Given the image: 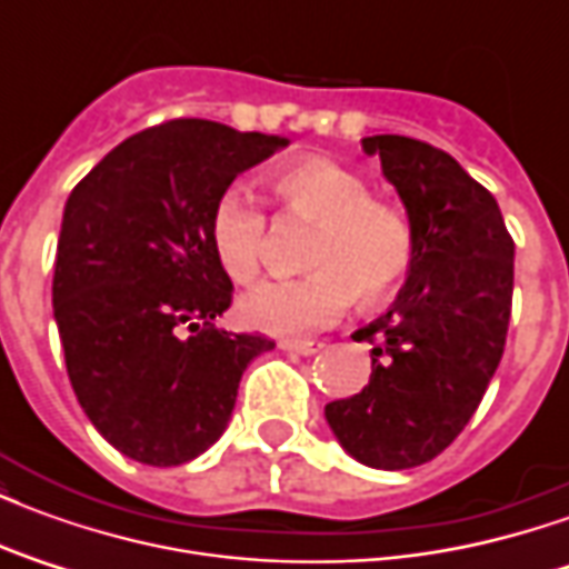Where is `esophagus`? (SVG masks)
Here are the masks:
<instances>
[{"label":"esophagus","instance_id":"34e87169","mask_svg":"<svg viewBox=\"0 0 569 569\" xmlns=\"http://www.w3.org/2000/svg\"><path fill=\"white\" fill-rule=\"evenodd\" d=\"M283 350L289 353H301V357H313V353H320L322 341H280Z\"/></svg>","mask_w":569,"mask_h":569}]
</instances>
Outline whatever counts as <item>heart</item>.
<instances>
[{
  "label": "heart",
  "instance_id": "1",
  "mask_svg": "<svg viewBox=\"0 0 569 569\" xmlns=\"http://www.w3.org/2000/svg\"><path fill=\"white\" fill-rule=\"evenodd\" d=\"M271 194L283 216L308 219L313 231L296 280H271L240 298L237 317L268 335H305L329 326L359 296L381 301L406 280L415 259V231L402 210L371 198V186L329 158H305L273 173ZM268 219L243 191L212 203L210 249L228 280L249 283L261 268Z\"/></svg>",
  "mask_w": 569,
  "mask_h": 569
}]
</instances>
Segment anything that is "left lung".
<instances>
[{
    "instance_id": "left-lung-1",
    "label": "left lung",
    "mask_w": 569,
    "mask_h": 569,
    "mask_svg": "<svg viewBox=\"0 0 569 569\" xmlns=\"http://www.w3.org/2000/svg\"><path fill=\"white\" fill-rule=\"evenodd\" d=\"M362 149L406 203L415 259L390 310L353 332L375 345L369 383L329 402L326 420L359 463L411 469L463 432L500 366L515 243L493 194L448 151L393 133Z\"/></svg>"
}]
</instances>
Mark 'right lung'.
I'll list each match as a JSON object with an SVG mask.
<instances>
[{"label": "right lung", "mask_w": 569, "mask_h": 569, "mask_svg": "<svg viewBox=\"0 0 569 569\" xmlns=\"http://www.w3.org/2000/svg\"><path fill=\"white\" fill-rule=\"evenodd\" d=\"M283 146L176 118L116 146L69 194L51 286L69 383L97 432L137 463L207 451L247 366L273 347L216 326L234 286L207 224L237 173Z\"/></svg>", "instance_id": "right-lung-1"}]
</instances>
